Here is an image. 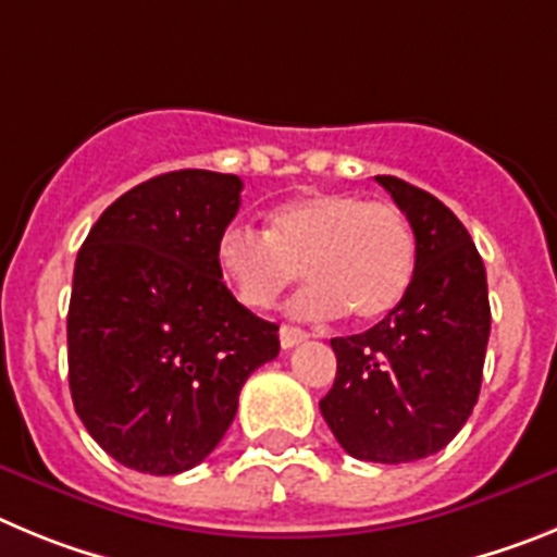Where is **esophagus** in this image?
<instances>
[{
	"instance_id": "esophagus-1",
	"label": "esophagus",
	"mask_w": 557,
	"mask_h": 557,
	"mask_svg": "<svg viewBox=\"0 0 557 557\" xmlns=\"http://www.w3.org/2000/svg\"><path fill=\"white\" fill-rule=\"evenodd\" d=\"M305 338H308V333H305V330L290 327V324H283V327H280V344H283V349L297 347V344H302Z\"/></svg>"
}]
</instances>
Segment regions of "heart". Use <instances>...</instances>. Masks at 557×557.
<instances>
[{"label":"heart","instance_id":"b5f03b06","mask_svg":"<svg viewBox=\"0 0 557 557\" xmlns=\"http://www.w3.org/2000/svg\"><path fill=\"white\" fill-rule=\"evenodd\" d=\"M413 267V230L403 210L358 194L290 199L269 213L267 233L233 224L216 242L219 277L244 308H272L305 274L310 285L294 299L305 319H383L403 302Z\"/></svg>","mask_w":557,"mask_h":557}]
</instances>
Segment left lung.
I'll return each mask as SVG.
<instances>
[{
    "instance_id": "left-lung-1",
    "label": "left lung",
    "mask_w": 557,
    "mask_h": 557,
    "mask_svg": "<svg viewBox=\"0 0 557 557\" xmlns=\"http://www.w3.org/2000/svg\"><path fill=\"white\" fill-rule=\"evenodd\" d=\"M377 183L413 230V280L383 322L330 341L338 372L319 408L352 458L410 463L447 447L478 405L488 285L472 235L447 205L399 177Z\"/></svg>"
}]
</instances>
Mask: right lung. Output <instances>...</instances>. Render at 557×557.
I'll return each instance as SVG.
<instances>
[{
    "mask_svg": "<svg viewBox=\"0 0 557 557\" xmlns=\"http://www.w3.org/2000/svg\"><path fill=\"white\" fill-rule=\"evenodd\" d=\"M235 174L183 169L135 185L77 252L69 388L99 447L127 469L180 474L224 438L238 394L277 358V324L222 283L216 242L242 205Z\"/></svg>",
    "mask_w": 557,
    "mask_h": 557,
    "instance_id": "1",
    "label": "right lung"
}]
</instances>
